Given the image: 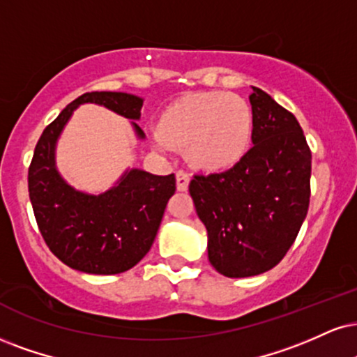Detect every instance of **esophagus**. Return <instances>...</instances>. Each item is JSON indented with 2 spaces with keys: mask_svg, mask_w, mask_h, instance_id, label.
I'll return each mask as SVG.
<instances>
[{
  "mask_svg": "<svg viewBox=\"0 0 357 357\" xmlns=\"http://www.w3.org/2000/svg\"><path fill=\"white\" fill-rule=\"evenodd\" d=\"M175 178H177V190L178 192L188 190V183H190V175H188L187 172L178 170L177 174H175Z\"/></svg>",
  "mask_w": 357,
  "mask_h": 357,
  "instance_id": "34e87169",
  "label": "esophagus"
}]
</instances>
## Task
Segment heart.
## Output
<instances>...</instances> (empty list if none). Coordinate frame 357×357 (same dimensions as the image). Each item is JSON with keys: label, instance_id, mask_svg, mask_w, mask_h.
<instances>
[{"label": "heart", "instance_id": "heart-1", "mask_svg": "<svg viewBox=\"0 0 357 357\" xmlns=\"http://www.w3.org/2000/svg\"><path fill=\"white\" fill-rule=\"evenodd\" d=\"M255 116L240 96L223 91L187 94L170 102L157 119L155 142L185 151L197 170L218 174L238 165L252 147Z\"/></svg>", "mask_w": 357, "mask_h": 357}]
</instances>
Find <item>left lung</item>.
<instances>
[{
	"label": "left lung",
	"mask_w": 357,
	"mask_h": 357,
	"mask_svg": "<svg viewBox=\"0 0 357 357\" xmlns=\"http://www.w3.org/2000/svg\"><path fill=\"white\" fill-rule=\"evenodd\" d=\"M253 147L222 174L188 185L208 233V259L220 275L246 278L276 266L305 222L311 195V151L300 122L253 87Z\"/></svg>",
	"instance_id": "1"
}]
</instances>
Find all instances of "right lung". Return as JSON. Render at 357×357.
<instances>
[{
  "label": "right lung",
  "instance_id": "1",
  "mask_svg": "<svg viewBox=\"0 0 357 357\" xmlns=\"http://www.w3.org/2000/svg\"><path fill=\"white\" fill-rule=\"evenodd\" d=\"M87 102L137 121L144 100L102 91L86 92L66 105L34 149L28 170L29 199L44 241L64 265L91 275H117L137 265L151 250L167 202L175 193V175L132 169L100 195L68 185L56 169V142L77 105ZM132 126L144 139L142 129L135 122Z\"/></svg>",
  "mask_w": 357,
  "mask_h": 357
}]
</instances>
